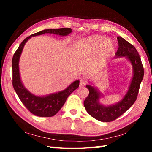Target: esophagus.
Wrapping results in <instances>:
<instances>
[{"label":"esophagus","instance_id":"obj_1","mask_svg":"<svg viewBox=\"0 0 152 152\" xmlns=\"http://www.w3.org/2000/svg\"><path fill=\"white\" fill-rule=\"evenodd\" d=\"M86 85V82L83 80H81L80 81V87H84Z\"/></svg>","mask_w":152,"mask_h":152}]
</instances>
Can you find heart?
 <instances>
[{"mask_svg":"<svg viewBox=\"0 0 152 152\" xmlns=\"http://www.w3.org/2000/svg\"><path fill=\"white\" fill-rule=\"evenodd\" d=\"M80 50L82 55L91 56L98 51L96 58L98 66L103 65L114 50V43L104 36H95L84 40Z\"/></svg>","mask_w":152,"mask_h":152,"instance_id":"heart-1","label":"heart"}]
</instances>
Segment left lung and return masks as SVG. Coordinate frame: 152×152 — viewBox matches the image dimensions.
I'll return each mask as SVG.
<instances>
[{"instance_id": "left-lung-1", "label": "left lung", "mask_w": 152, "mask_h": 152, "mask_svg": "<svg viewBox=\"0 0 152 152\" xmlns=\"http://www.w3.org/2000/svg\"><path fill=\"white\" fill-rule=\"evenodd\" d=\"M117 41L119 48L115 56L117 58H127L132 63L133 70L132 82L125 96L121 101L115 104L106 107L100 103L101 92L98 89L88 84L86 86L89 90V94L84 101V107L91 116L102 122L113 121L132 106L137 99L140 84L144 75L141 58L134 46L120 36L117 37Z\"/></svg>"}]
</instances>
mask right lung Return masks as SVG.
<instances>
[{
    "instance_id": "add662e5",
    "label": "right lung",
    "mask_w": 152,
    "mask_h": 152,
    "mask_svg": "<svg viewBox=\"0 0 152 152\" xmlns=\"http://www.w3.org/2000/svg\"><path fill=\"white\" fill-rule=\"evenodd\" d=\"M72 31L71 28L60 29H48L43 30L27 37L23 41L14 53L12 60V86L20 101L25 107L32 113L38 117H52L57 113L65 103L66 99L79 86V80L72 82L70 86L62 91L50 94L43 96H37L27 91L23 84L20 78L19 62L20 54L28 39L32 36L40 35L44 33H52L60 36H66Z\"/></svg>"
}]
</instances>
